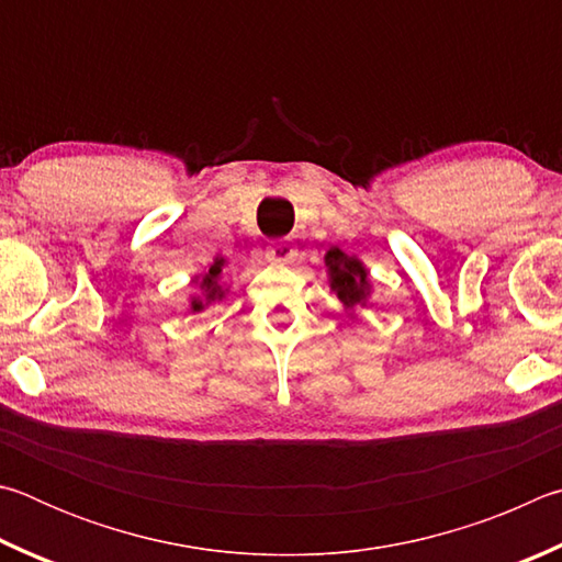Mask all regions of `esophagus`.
<instances>
[{"label": "esophagus", "instance_id": "esophagus-1", "mask_svg": "<svg viewBox=\"0 0 562 562\" xmlns=\"http://www.w3.org/2000/svg\"><path fill=\"white\" fill-rule=\"evenodd\" d=\"M266 259L276 261V263H289L296 259V249H293V244H289V241L271 244L269 249H266Z\"/></svg>", "mask_w": 562, "mask_h": 562}]
</instances>
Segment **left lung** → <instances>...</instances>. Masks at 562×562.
Returning <instances> with one entry per match:
<instances>
[{
  "label": "left lung",
  "instance_id": "8db88e82",
  "mask_svg": "<svg viewBox=\"0 0 562 562\" xmlns=\"http://www.w3.org/2000/svg\"><path fill=\"white\" fill-rule=\"evenodd\" d=\"M326 269L330 279V291L336 293L338 301L352 311L356 306H366V301L372 291L368 279V269L356 256H348L338 246L326 254Z\"/></svg>",
  "mask_w": 562,
  "mask_h": 562
}]
</instances>
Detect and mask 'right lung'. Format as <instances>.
I'll list each match as a JSON object with an SVG mask.
<instances>
[{"label": "right lung", "instance_id": "add662e5", "mask_svg": "<svg viewBox=\"0 0 562 562\" xmlns=\"http://www.w3.org/2000/svg\"><path fill=\"white\" fill-rule=\"evenodd\" d=\"M226 266L224 256H216V259L210 263V269H206L202 276H196L194 283H200L202 289V296H192L190 301V311L192 313H200L206 306H210L212 301H222L226 289L222 286V269Z\"/></svg>", "mask_w": 562, "mask_h": 562}]
</instances>
